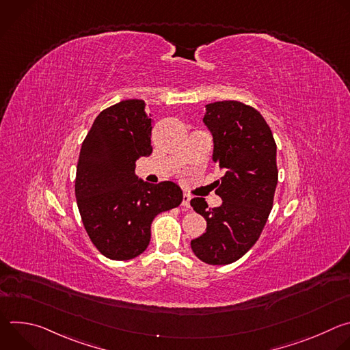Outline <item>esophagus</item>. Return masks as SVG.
Wrapping results in <instances>:
<instances>
[{
    "instance_id": "1",
    "label": "esophagus",
    "mask_w": 350,
    "mask_h": 350,
    "mask_svg": "<svg viewBox=\"0 0 350 350\" xmlns=\"http://www.w3.org/2000/svg\"><path fill=\"white\" fill-rule=\"evenodd\" d=\"M189 201H191V195H188V193H184L183 195V206L185 208V209H189Z\"/></svg>"
}]
</instances>
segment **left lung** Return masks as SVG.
<instances>
[{
	"label": "left lung",
	"mask_w": 350,
	"mask_h": 350,
	"mask_svg": "<svg viewBox=\"0 0 350 350\" xmlns=\"http://www.w3.org/2000/svg\"><path fill=\"white\" fill-rule=\"evenodd\" d=\"M204 123L213 137V162L223 172L216 193L223 204L208 208L205 198L191 206L205 217L206 232L191 241L198 259L230 265L251 249L267 221L278 180L277 145L263 116L238 101L208 104Z\"/></svg>",
	"instance_id": "1"
}]
</instances>
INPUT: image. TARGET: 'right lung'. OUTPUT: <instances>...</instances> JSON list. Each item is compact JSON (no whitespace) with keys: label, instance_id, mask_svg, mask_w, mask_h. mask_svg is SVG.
Wrapping results in <instances>:
<instances>
[{"label":"right lung","instance_id":"add662e5","mask_svg":"<svg viewBox=\"0 0 350 350\" xmlns=\"http://www.w3.org/2000/svg\"><path fill=\"white\" fill-rule=\"evenodd\" d=\"M152 123L142 99H126L96 116L80 149L79 212L92 243L112 260L141 255L155 216L183 201L176 183L149 184L134 172L138 158L152 154Z\"/></svg>","mask_w":350,"mask_h":350}]
</instances>
